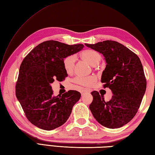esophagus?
Returning a JSON list of instances; mask_svg holds the SVG:
<instances>
[{
    "label": "esophagus",
    "instance_id": "esophagus-1",
    "mask_svg": "<svg viewBox=\"0 0 155 155\" xmlns=\"http://www.w3.org/2000/svg\"><path fill=\"white\" fill-rule=\"evenodd\" d=\"M87 92H90L89 90L88 89H85V90H84L81 92V95H83V94H85V93H87Z\"/></svg>",
    "mask_w": 155,
    "mask_h": 155
}]
</instances>
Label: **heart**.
Wrapping results in <instances>:
<instances>
[{
    "label": "heart",
    "instance_id": "b5f03b06",
    "mask_svg": "<svg viewBox=\"0 0 155 155\" xmlns=\"http://www.w3.org/2000/svg\"><path fill=\"white\" fill-rule=\"evenodd\" d=\"M81 57H82V59L86 60L90 65L92 66L97 65L101 59V54L96 51L92 50L84 51L81 54ZM75 59H76V57L74 54L69 55V56L64 58V59L63 60V66L66 73L70 74V73L72 72L74 68ZM94 81L95 78L94 76H78L75 78L74 80V81L77 84L84 86H89L92 85L94 82Z\"/></svg>",
    "mask_w": 155,
    "mask_h": 155
}]
</instances>
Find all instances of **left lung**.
Segmentation results:
<instances>
[{
	"label": "left lung",
	"mask_w": 155,
	"mask_h": 155,
	"mask_svg": "<svg viewBox=\"0 0 155 155\" xmlns=\"http://www.w3.org/2000/svg\"><path fill=\"white\" fill-rule=\"evenodd\" d=\"M85 45L104 56L107 65L101 82L113 94L110 101L105 102L97 91L92 92L90 109L103 126L110 129L124 126L135 116L147 88L141 61L134 52L117 42L105 40Z\"/></svg>",
	"instance_id": "8db88e82"
}]
</instances>
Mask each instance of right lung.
Listing matches in <instances>:
<instances>
[{
  "instance_id": "add662e5",
  "label": "right lung",
  "mask_w": 155,
  "mask_h": 155,
  "mask_svg": "<svg viewBox=\"0 0 155 155\" xmlns=\"http://www.w3.org/2000/svg\"><path fill=\"white\" fill-rule=\"evenodd\" d=\"M83 45H69L48 40L36 46L23 60L19 68L15 94L26 117L36 127L52 130L63 125L81 94L69 90L53 96L51 84L68 76L64 58L82 50Z\"/></svg>"
}]
</instances>
